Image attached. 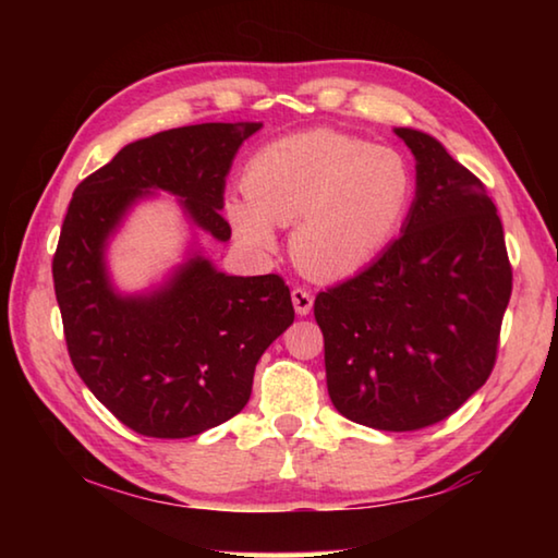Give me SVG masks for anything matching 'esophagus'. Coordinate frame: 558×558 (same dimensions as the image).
<instances>
[{"instance_id": "34e87169", "label": "esophagus", "mask_w": 558, "mask_h": 558, "mask_svg": "<svg viewBox=\"0 0 558 558\" xmlns=\"http://www.w3.org/2000/svg\"><path fill=\"white\" fill-rule=\"evenodd\" d=\"M290 298H292V305H295V313L300 317L310 315V310H313V295H310L305 288H292Z\"/></svg>"}]
</instances>
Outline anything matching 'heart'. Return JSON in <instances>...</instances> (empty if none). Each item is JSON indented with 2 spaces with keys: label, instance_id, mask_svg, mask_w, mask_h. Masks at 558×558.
I'll use <instances>...</instances> for the list:
<instances>
[{
  "label": "heart",
  "instance_id": "heart-1",
  "mask_svg": "<svg viewBox=\"0 0 558 558\" xmlns=\"http://www.w3.org/2000/svg\"><path fill=\"white\" fill-rule=\"evenodd\" d=\"M245 194L223 204L233 235L256 256L292 226V256L317 278H344L379 256L413 199V172L391 147L335 130H307L263 145L243 169Z\"/></svg>",
  "mask_w": 558,
  "mask_h": 558
}]
</instances>
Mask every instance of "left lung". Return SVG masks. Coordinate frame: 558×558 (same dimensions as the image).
<instances>
[{
  "label": "left lung",
  "instance_id": "8db88e82",
  "mask_svg": "<svg viewBox=\"0 0 558 558\" xmlns=\"http://www.w3.org/2000/svg\"><path fill=\"white\" fill-rule=\"evenodd\" d=\"M393 132L415 157L401 235L369 268L319 292L315 319L335 409L403 433L448 418L493 374L512 266L485 184L436 137Z\"/></svg>",
  "mask_w": 558,
  "mask_h": 558
}]
</instances>
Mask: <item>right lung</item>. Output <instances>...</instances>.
Segmentation results:
<instances>
[{"label": "right lung", "instance_id": "add662e5", "mask_svg": "<svg viewBox=\"0 0 558 558\" xmlns=\"http://www.w3.org/2000/svg\"><path fill=\"white\" fill-rule=\"evenodd\" d=\"M263 122H202L120 149L75 186L53 256V288L75 372L140 436L192 438L251 399L263 352L295 319L290 288L226 276L202 253L165 286L120 295L106 266L110 235L153 192L179 196L196 229L231 239L221 216L233 157Z\"/></svg>", "mask_w": 558, "mask_h": 558}]
</instances>
